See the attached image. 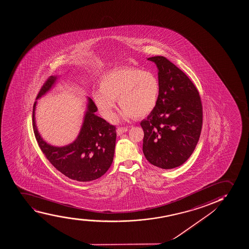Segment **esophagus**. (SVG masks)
<instances>
[{"label": "esophagus", "mask_w": 249, "mask_h": 249, "mask_svg": "<svg viewBox=\"0 0 249 249\" xmlns=\"http://www.w3.org/2000/svg\"><path fill=\"white\" fill-rule=\"evenodd\" d=\"M128 131V128L127 127H123V126H121V127H118V128L117 129V135L121 136L123 133H124V132H126Z\"/></svg>", "instance_id": "1"}]
</instances>
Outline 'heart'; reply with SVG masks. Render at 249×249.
I'll return each instance as SVG.
<instances>
[{"instance_id":"obj_1","label":"heart","mask_w":249,"mask_h":249,"mask_svg":"<svg viewBox=\"0 0 249 249\" xmlns=\"http://www.w3.org/2000/svg\"><path fill=\"white\" fill-rule=\"evenodd\" d=\"M156 74L138 68H121L109 71L99 81V89L91 98L100 114L109 122L116 118V100L125 119L141 118L156 108L160 96Z\"/></svg>"}]
</instances>
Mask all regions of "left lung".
Segmentation results:
<instances>
[{
  "label": "left lung",
  "instance_id": "left-lung-1",
  "mask_svg": "<svg viewBox=\"0 0 249 249\" xmlns=\"http://www.w3.org/2000/svg\"><path fill=\"white\" fill-rule=\"evenodd\" d=\"M159 70L156 108L140 123L147 161L163 169L182 165L193 154L202 128L201 100L189 77L163 56L147 58Z\"/></svg>",
  "mask_w": 249,
  "mask_h": 249
}]
</instances>
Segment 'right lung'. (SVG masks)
<instances>
[{
  "mask_svg": "<svg viewBox=\"0 0 249 249\" xmlns=\"http://www.w3.org/2000/svg\"><path fill=\"white\" fill-rule=\"evenodd\" d=\"M57 76H50L43 84L37 99L45 95L55 84ZM34 102L33 127L34 135L47 159L59 172L77 181L88 182L102 177L111 167L116 145V126L95 115L97 108L88 98L87 111L80 133L71 144L55 147L47 143L37 131Z\"/></svg>",
  "mask_w": 249,
  "mask_h": 249,
  "instance_id": "obj_1",
  "label": "right lung"
}]
</instances>
